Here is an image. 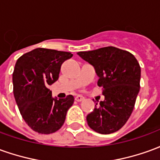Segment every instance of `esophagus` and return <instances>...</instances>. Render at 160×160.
<instances>
[{"label": "esophagus", "instance_id": "esophagus-1", "mask_svg": "<svg viewBox=\"0 0 160 160\" xmlns=\"http://www.w3.org/2000/svg\"><path fill=\"white\" fill-rule=\"evenodd\" d=\"M75 100L78 101V102H81V101L84 100V98L82 96H80V95H78L75 97Z\"/></svg>", "mask_w": 160, "mask_h": 160}]
</instances>
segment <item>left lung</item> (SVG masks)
I'll return each mask as SVG.
<instances>
[{
  "label": "left lung",
  "mask_w": 160,
  "mask_h": 160,
  "mask_svg": "<svg viewBox=\"0 0 160 160\" xmlns=\"http://www.w3.org/2000/svg\"><path fill=\"white\" fill-rule=\"evenodd\" d=\"M77 54L93 66L104 96V100L87 115L88 126L99 134L117 132L134 110L140 91V64L130 52L113 46Z\"/></svg>",
  "instance_id": "left-lung-1"
}]
</instances>
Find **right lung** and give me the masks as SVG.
I'll return each mask as SVG.
<instances>
[{
  "label": "right lung",
  "mask_w": 160,
  "mask_h": 160,
  "mask_svg": "<svg viewBox=\"0 0 160 160\" xmlns=\"http://www.w3.org/2000/svg\"><path fill=\"white\" fill-rule=\"evenodd\" d=\"M73 54L38 48L17 60L12 73L13 95L26 124L39 134H52L65 122L73 104L72 95L52 97L49 86L59 78L61 66Z\"/></svg>",
  "instance_id": "right-lung-1"
}]
</instances>
